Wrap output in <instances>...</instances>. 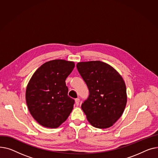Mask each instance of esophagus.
I'll return each mask as SVG.
<instances>
[{
	"instance_id": "esophagus-1",
	"label": "esophagus",
	"mask_w": 158,
	"mask_h": 158,
	"mask_svg": "<svg viewBox=\"0 0 158 158\" xmlns=\"http://www.w3.org/2000/svg\"><path fill=\"white\" fill-rule=\"evenodd\" d=\"M80 103V99L79 98H77L75 99V104L77 106H78Z\"/></svg>"
}]
</instances>
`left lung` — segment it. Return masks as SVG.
I'll list each match as a JSON object with an SVG mask.
<instances>
[{
    "label": "left lung",
    "mask_w": 158,
    "mask_h": 158,
    "mask_svg": "<svg viewBox=\"0 0 158 158\" xmlns=\"http://www.w3.org/2000/svg\"><path fill=\"white\" fill-rule=\"evenodd\" d=\"M77 69L89 94L81 108L95 127L112 126L121 117L127 103L125 83L118 73L101 61L81 62Z\"/></svg>",
    "instance_id": "1"
}]
</instances>
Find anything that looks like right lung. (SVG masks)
I'll use <instances>...</instances> for the list:
<instances>
[{
    "label": "right lung",
    "instance_id": "add662e5",
    "mask_svg": "<svg viewBox=\"0 0 158 158\" xmlns=\"http://www.w3.org/2000/svg\"><path fill=\"white\" fill-rule=\"evenodd\" d=\"M75 68L73 62L53 60L34 73L26 89V102L33 118L41 126L56 128L66 120L75 100L68 95L66 79Z\"/></svg>",
    "mask_w": 158,
    "mask_h": 158
}]
</instances>
